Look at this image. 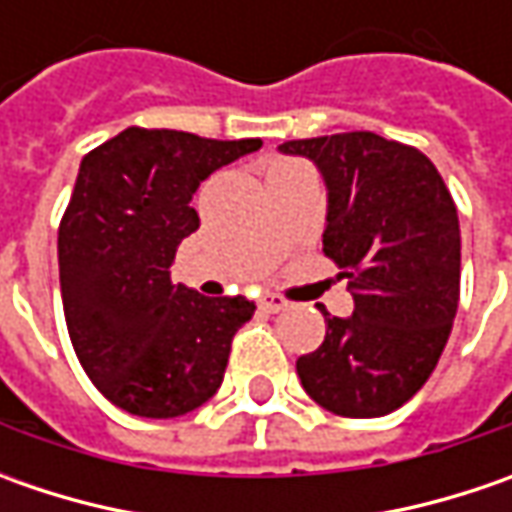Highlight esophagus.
Returning a JSON list of instances; mask_svg holds the SVG:
<instances>
[{"label": "esophagus", "instance_id": "34e87169", "mask_svg": "<svg viewBox=\"0 0 512 512\" xmlns=\"http://www.w3.org/2000/svg\"><path fill=\"white\" fill-rule=\"evenodd\" d=\"M259 305H262V310H267V313H282L287 307V302L282 296H276V293H265V296L259 299Z\"/></svg>", "mask_w": 512, "mask_h": 512}]
</instances>
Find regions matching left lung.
I'll return each mask as SVG.
<instances>
[{"mask_svg": "<svg viewBox=\"0 0 512 512\" xmlns=\"http://www.w3.org/2000/svg\"><path fill=\"white\" fill-rule=\"evenodd\" d=\"M327 185L322 242L353 316L325 310V342L299 356L307 396L347 419H376L410 402L436 370L459 307V213L422 150L370 130L293 139Z\"/></svg>", "mask_w": 512, "mask_h": 512, "instance_id": "left-lung-1", "label": "left lung"}]
</instances>
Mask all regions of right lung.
<instances>
[{
    "instance_id": "obj_1",
    "label": "right lung",
    "mask_w": 512,
    "mask_h": 512,
    "mask_svg": "<svg viewBox=\"0 0 512 512\" xmlns=\"http://www.w3.org/2000/svg\"><path fill=\"white\" fill-rule=\"evenodd\" d=\"M259 148L262 139L128 128L79 165L59 222L65 322L90 382L133 416L190 413L225 379L230 342L256 305L173 285L170 265L199 227L196 187Z\"/></svg>"
}]
</instances>
